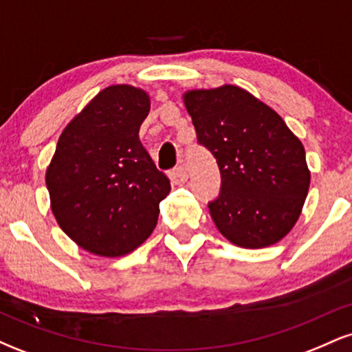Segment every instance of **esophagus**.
<instances>
[{
    "label": "esophagus",
    "instance_id": "1",
    "mask_svg": "<svg viewBox=\"0 0 352 352\" xmlns=\"http://www.w3.org/2000/svg\"><path fill=\"white\" fill-rule=\"evenodd\" d=\"M170 177H172L173 182H182V184H184V182H187V179H188L187 168L182 167V165H180V167H175L170 172Z\"/></svg>",
    "mask_w": 352,
    "mask_h": 352
}]
</instances>
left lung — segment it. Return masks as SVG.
I'll list each match as a JSON object with an SVG mask.
<instances>
[{
	"label": "left lung",
	"mask_w": 352,
	"mask_h": 352,
	"mask_svg": "<svg viewBox=\"0 0 352 352\" xmlns=\"http://www.w3.org/2000/svg\"><path fill=\"white\" fill-rule=\"evenodd\" d=\"M184 102L199 144L220 168V195L208 204L217 228L241 248L278 243L309 190L301 140L272 107L232 84L187 91Z\"/></svg>",
	"instance_id": "1"
}]
</instances>
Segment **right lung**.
<instances>
[{"mask_svg":"<svg viewBox=\"0 0 352 352\" xmlns=\"http://www.w3.org/2000/svg\"><path fill=\"white\" fill-rule=\"evenodd\" d=\"M148 111L151 98L142 89H102L66 125L46 170L60 230L98 256H124L139 248L170 192V182L139 139Z\"/></svg>","mask_w":352,"mask_h":352,"instance_id":"1","label":"right lung"}]
</instances>
